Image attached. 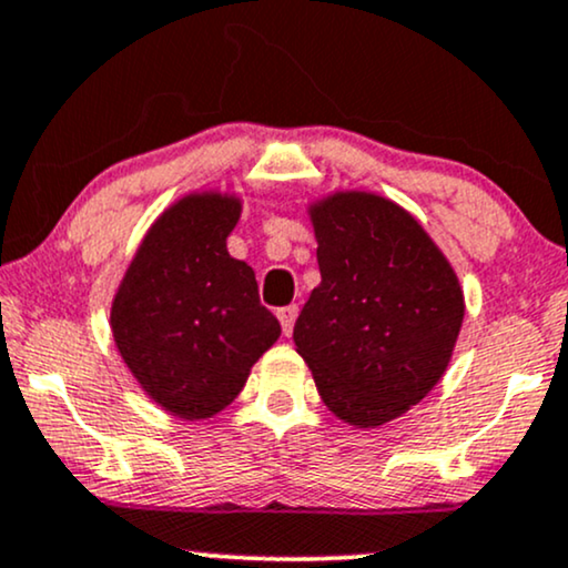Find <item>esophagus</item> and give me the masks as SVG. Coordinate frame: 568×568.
I'll return each mask as SVG.
<instances>
[{"mask_svg": "<svg viewBox=\"0 0 568 568\" xmlns=\"http://www.w3.org/2000/svg\"><path fill=\"white\" fill-rule=\"evenodd\" d=\"M296 317H298V306L296 304L277 308V320H280V327H283V335L293 333V322H296Z\"/></svg>", "mask_w": 568, "mask_h": 568, "instance_id": "1", "label": "esophagus"}]
</instances>
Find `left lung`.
<instances>
[{"mask_svg":"<svg viewBox=\"0 0 568 568\" xmlns=\"http://www.w3.org/2000/svg\"><path fill=\"white\" fill-rule=\"evenodd\" d=\"M308 214L322 283L293 341L329 412L379 427L443 377L464 322L462 285L425 227L377 193H333Z\"/></svg>","mask_w":568,"mask_h":568,"instance_id":"1","label":"left lung"}]
</instances>
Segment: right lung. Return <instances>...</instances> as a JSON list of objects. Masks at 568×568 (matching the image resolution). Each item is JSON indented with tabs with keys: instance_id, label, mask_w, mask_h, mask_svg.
Masks as SVG:
<instances>
[{
	"instance_id": "add662e5",
	"label": "right lung",
	"mask_w": 568,
	"mask_h": 568,
	"mask_svg": "<svg viewBox=\"0 0 568 568\" xmlns=\"http://www.w3.org/2000/svg\"><path fill=\"white\" fill-rule=\"evenodd\" d=\"M241 201L191 193L149 227L112 301V335L146 396L181 419L222 412L280 337L246 262L227 254Z\"/></svg>"
}]
</instances>
